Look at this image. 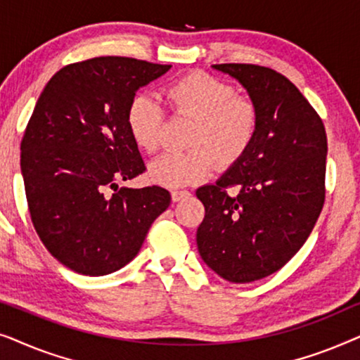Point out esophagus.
Returning <instances> with one entry per match:
<instances>
[{"instance_id": "obj_1", "label": "esophagus", "mask_w": 360, "mask_h": 360, "mask_svg": "<svg viewBox=\"0 0 360 360\" xmlns=\"http://www.w3.org/2000/svg\"><path fill=\"white\" fill-rule=\"evenodd\" d=\"M186 196H190L188 190H172V200L174 201H180L186 198Z\"/></svg>"}]
</instances>
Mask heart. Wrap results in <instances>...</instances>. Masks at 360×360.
<instances>
[{"mask_svg":"<svg viewBox=\"0 0 360 360\" xmlns=\"http://www.w3.org/2000/svg\"><path fill=\"white\" fill-rule=\"evenodd\" d=\"M162 96L176 115L193 117L188 134L190 150L167 152L149 165V179L155 184L176 186L208 179L216 164L223 169L238 164L254 144L260 126V112L254 100L234 95L228 82L205 72H191L170 82ZM165 111L159 98L139 93L126 111L131 139L144 152L159 147Z\"/></svg>","mask_w":360,"mask_h":360,"instance_id":"obj_1","label":"heart"}]
</instances>
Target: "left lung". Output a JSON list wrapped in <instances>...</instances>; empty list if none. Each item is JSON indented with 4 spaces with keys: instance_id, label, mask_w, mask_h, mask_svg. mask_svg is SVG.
<instances>
[{
    "instance_id": "obj_1",
    "label": "left lung",
    "mask_w": 360,
    "mask_h": 360,
    "mask_svg": "<svg viewBox=\"0 0 360 360\" xmlns=\"http://www.w3.org/2000/svg\"><path fill=\"white\" fill-rule=\"evenodd\" d=\"M254 100V144L214 185L196 190L205 218L198 252L219 277L249 283L282 269L311 234L324 205L328 139L321 117L272 68L218 63Z\"/></svg>"
}]
</instances>
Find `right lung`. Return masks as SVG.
<instances>
[{
	"instance_id": "obj_1",
	"label": "right lung",
	"mask_w": 360,
	"mask_h": 360,
	"mask_svg": "<svg viewBox=\"0 0 360 360\" xmlns=\"http://www.w3.org/2000/svg\"><path fill=\"white\" fill-rule=\"evenodd\" d=\"M170 67L95 57L60 68L39 96L21 141L24 188L42 244L73 272L100 277L124 267L169 208L162 186L117 184L146 170L127 106Z\"/></svg>"
}]
</instances>
